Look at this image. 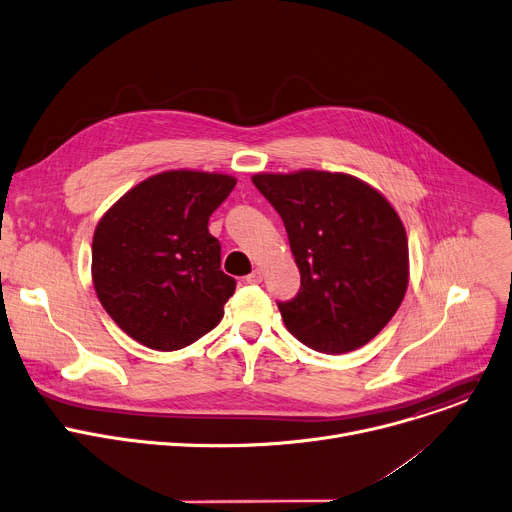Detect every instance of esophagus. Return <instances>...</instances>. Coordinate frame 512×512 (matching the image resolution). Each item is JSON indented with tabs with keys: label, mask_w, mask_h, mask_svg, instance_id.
Returning a JSON list of instances; mask_svg holds the SVG:
<instances>
[{
	"label": "esophagus",
	"mask_w": 512,
	"mask_h": 512,
	"mask_svg": "<svg viewBox=\"0 0 512 512\" xmlns=\"http://www.w3.org/2000/svg\"><path fill=\"white\" fill-rule=\"evenodd\" d=\"M260 280H262V270H260V268H254V270L246 276V282H250V285H258Z\"/></svg>",
	"instance_id": "1"
}]
</instances>
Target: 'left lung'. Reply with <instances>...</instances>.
<instances>
[{"mask_svg": "<svg viewBox=\"0 0 512 512\" xmlns=\"http://www.w3.org/2000/svg\"><path fill=\"white\" fill-rule=\"evenodd\" d=\"M256 189L285 221L301 291L278 303L305 346L346 354L366 346L401 307L409 287L405 225L368 183L327 170L258 173Z\"/></svg>", "mask_w": 512, "mask_h": 512, "instance_id": "left-lung-1", "label": "left lung"}]
</instances>
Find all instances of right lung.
I'll list each match as a JSON object with an SVG mask.
<instances>
[{"label": "right lung", "instance_id": "add662e5", "mask_svg": "<svg viewBox=\"0 0 512 512\" xmlns=\"http://www.w3.org/2000/svg\"><path fill=\"white\" fill-rule=\"evenodd\" d=\"M236 179L164 170L132 187L99 219L91 278L107 315L146 348L181 350L211 331L236 280L221 266L211 213Z\"/></svg>", "mask_w": 512, "mask_h": 512}]
</instances>
